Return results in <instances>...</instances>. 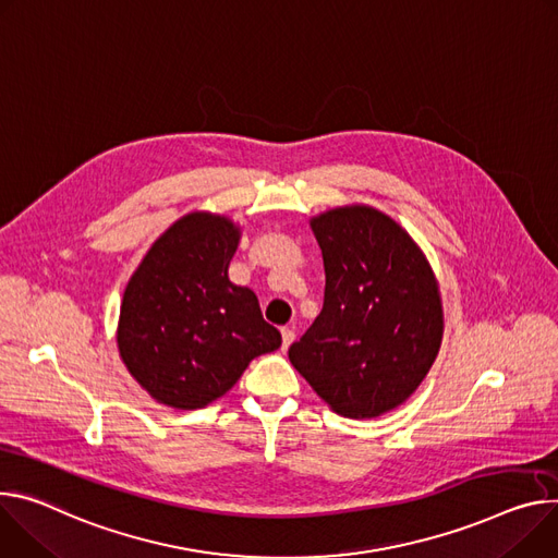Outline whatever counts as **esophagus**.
I'll return each instance as SVG.
<instances>
[{"instance_id": "esophagus-1", "label": "esophagus", "mask_w": 558, "mask_h": 558, "mask_svg": "<svg viewBox=\"0 0 558 558\" xmlns=\"http://www.w3.org/2000/svg\"><path fill=\"white\" fill-rule=\"evenodd\" d=\"M295 340L293 327H282V349H289V344Z\"/></svg>"}]
</instances>
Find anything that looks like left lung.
Wrapping results in <instances>:
<instances>
[{
    "label": "left lung",
    "instance_id": "left-lung-1",
    "mask_svg": "<svg viewBox=\"0 0 558 558\" xmlns=\"http://www.w3.org/2000/svg\"><path fill=\"white\" fill-rule=\"evenodd\" d=\"M312 229L325 302L289 361L336 414L376 418L408 400L436 361L438 282L412 235L378 209H331Z\"/></svg>",
    "mask_w": 558,
    "mask_h": 558
}]
</instances>
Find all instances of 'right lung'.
I'll list each match as a JSON object with an SVG mask.
<instances>
[{"label": "right lung", "instance_id": "add662e5", "mask_svg": "<svg viewBox=\"0 0 558 558\" xmlns=\"http://www.w3.org/2000/svg\"><path fill=\"white\" fill-rule=\"evenodd\" d=\"M240 229L189 214L148 248L120 307L118 349L158 402L199 410L225 396L260 353L282 344L258 298L229 280Z\"/></svg>", "mask_w": 558, "mask_h": 558}]
</instances>
